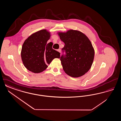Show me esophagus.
Listing matches in <instances>:
<instances>
[{"label": "esophagus", "instance_id": "1", "mask_svg": "<svg viewBox=\"0 0 121 121\" xmlns=\"http://www.w3.org/2000/svg\"><path fill=\"white\" fill-rule=\"evenodd\" d=\"M58 51L59 52H61V49H58Z\"/></svg>", "mask_w": 121, "mask_h": 121}]
</instances>
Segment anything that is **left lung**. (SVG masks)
Instances as JSON below:
<instances>
[{
	"instance_id": "obj_1",
	"label": "left lung",
	"mask_w": 121,
	"mask_h": 121,
	"mask_svg": "<svg viewBox=\"0 0 121 121\" xmlns=\"http://www.w3.org/2000/svg\"><path fill=\"white\" fill-rule=\"evenodd\" d=\"M60 39L64 43L60 60L63 70L73 78L85 74L92 65L94 50L91 42L86 36L77 30H70L59 33Z\"/></svg>"
}]
</instances>
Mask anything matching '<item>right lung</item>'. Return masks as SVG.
Segmentation results:
<instances>
[{"mask_svg":"<svg viewBox=\"0 0 121 121\" xmlns=\"http://www.w3.org/2000/svg\"><path fill=\"white\" fill-rule=\"evenodd\" d=\"M50 35L46 29L38 31L24 41L22 48L21 58L29 71L39 73L46 69L55 58H60V52L52 49V43H47Z\"/></svg>","mask_w":121,"mask_h":121,"instance_id":"add662e5","label":"right lung"}]
</instances>
